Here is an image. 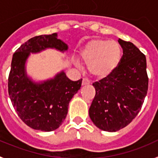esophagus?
I'll return each instance as SVG.
<instances>
[{
	"label": "esophagus",
	"mask_w": 158,
	"mask_h": 158,
	"mask_svg": "<svg viewBox=\"0 0 158 158\" xmlns=\"http://www.w3.org/2000/svg\"><path fill=\"white\" fill-rule=\"evenodd\" d=\"M82 85H89V81H88L87 79H85V78H84L83 80H82Z\"/></svg>",
	"instance_id": "34e87169"
}]
</instances>
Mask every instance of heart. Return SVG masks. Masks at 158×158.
<instances>
[{
	"mask_svg": "<svg viewBox=\"0 0 158 158\" xmlns=\"http://www.w3.org/2000/svg\"><path fill=\"white\" fill-rule=\"evenodd\" d=\"M80 56L82 61L88 64L91 76L102 79L118 68L122 59V48L115 41L95 39L83 48Z\"/></svg>",
	"mask_w": 158,
	"mask_h": 158,
	"instance_id": "heart-1",
	"label": "heart"
}]
</instances>
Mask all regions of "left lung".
Masks as SVG:
<instances>
[{"label": "left lung", "mask_w": 158, "mask_h": 158, "mask_svg": "<svg viewBox=\"0 0 158 158\" xmlns=\"http://www.w3.org/2000/svg\"><path fill=\"white\" fill-rule=\"evenodd\" d=\"M118 41L123 53L120 64L110 75L93 83L96 94L89 110L95 126L111 132L135 118L148 85L145 56L131 42Z\"/></svg>", "instance_id": "1"}]
</instances>
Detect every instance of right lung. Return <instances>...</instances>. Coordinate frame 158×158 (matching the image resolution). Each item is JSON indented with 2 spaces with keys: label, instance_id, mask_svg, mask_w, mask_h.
<instances>
[{
  "label": "right lung",
  "instance_id": "obj_1",
  "mask_svg": "<svg viewBox=\"0 0 158 158\" xmlns=\"http://www.w3.org/2000/svg\"><path fill=\"white\" fill-rule=\"evenodd\" d=\"M68 50L67 44L57 39V34L31 38L13 55L8 91L17 114L27 126L35 130L54 131L68 114L69 103L80 89L82 79L73 81L61 72L53 79L34 83L27 77L25 64L30 53L46 48Z\"/></svg>",
  "mask_w": 158,
  "mask_h": 158
}]
</instances>
